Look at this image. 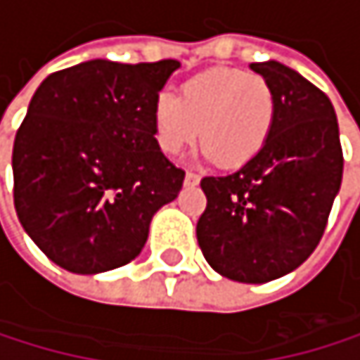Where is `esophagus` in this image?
I'll list each match as a JSON object with an SVG mask.
<instances>
[{
    "instance_id": "esophagus-1",
    "label": "esophagus",
    "mask_w": 360,
    "mask_h": 360,
    "mask_svg": "<svg viewBox=\"0 0 360 360\" xmlns=\"http://www.w3.org/2000/svg\"><path fill=\"white\" fill-rule=\"evenodd\" d=\"M184 184H186V186H198V184H200V174H196V172H186Z\"/></svg>"
}]
</instances>
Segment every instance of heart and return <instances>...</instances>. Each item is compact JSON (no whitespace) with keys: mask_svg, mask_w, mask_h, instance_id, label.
Returning <instances> with one entry per match:
<instances>
[{"mask_svg":"<svg viewBox=\"0 0 360 360\" xmlns=\"http://www.w3.org/2000/svg\"><path fill=\"white\" fill-rule=\"evenodd\" d=\"M276 118L270 84L240 68H212L188 79L179 99L160 94L150 120L162 153L176 155L198 138L205 158L222 168L250 164L268 144Z\"/></svg>","mask_w":360,"mask_h":360,"instance_id":"obj_1","label":"heart"}]
</instances>
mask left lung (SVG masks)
I'll return each mask as SVG.
<instances>
[{
  "mask_svg": "<svg viewBox=\"0 0 360 360\" xmlns=\"http://www.w3.org/2000/svg\"><path fill=\"white\" fill-rule=\"evenodd\" d=\"M276 96L264 150L224 176H205L198 246L218 274L268 283L294 272L320 244L341 188L343 153L328 96L281 62H252Z\"/></svg>",
  "mask_w": 360,
  "mask_h": 360,
  "instance_id": "left-lung-1",
  "label": "left lung"
}]
</instances>
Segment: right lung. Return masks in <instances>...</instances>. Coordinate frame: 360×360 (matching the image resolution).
I'll return each instance as SVG.
<instances>
[{
    "label": "right lung",
    "instance_id": "right-lung-1",
    "mask_svg": "<svg viewBox=\"0 0 360 360\" xmlns=\"http://www.w3.org/2000/svg\"><path fill=\"white\" fill-rule=\"evenodd\" d=\"M176 60H88L34 92L12 148L15 210L56 266L99 274L129 264L186 172L153 138L150 110Z\"/></svg>",
    "mask_w": 360,
    "mask_h": 360
}]
</instances>
